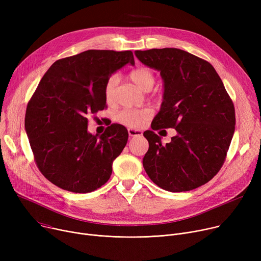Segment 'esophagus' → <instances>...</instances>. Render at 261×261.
Instances as JSON below:
<instances>
[{"label": "esophagus", "instance_id": "34e87169", "mask_svg": "<svg viewBox=\"0 0 261 261\" xmlns=\"http://www.w3.org/2000/svg\"><path fill=\"white\" fill-rule=\"evenodd\" d=\"M128 133L130 136H141L143 135V132H141L140 130H136V129H128Z\"/></svg>", "mask_w": 261, "mask_h": 261}]
</instances>
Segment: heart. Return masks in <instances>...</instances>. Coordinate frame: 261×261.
<instances>
[{"mask_svg": "<svg viewBox=\"0 0 261 261\" xmlns=\"http://www.w3.org/2000/svg\"><path fill=\"white\" fill-rule=\"evenodd\" d=\"M130 80L140 89L149 91L154 83L155 76L147 67H137L129 74ZM118 83V77L112 75L109 77L104 86V98L107 104L111 105L115 102V88ZM153 110L149 107L145 108H127L120 111L116 115V120L130 128L143 127L151 118Z\"/></svg>", "mask_w": 261, "mask_h": 261, "instance_id": "1", "label": "heart"}]
</instances>
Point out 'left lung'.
Segmentation results:
<instances>
[{"mask_svg":"<svg viewBox=\"0 0 261 261\" xmlns=\"http://www.w3.org/2000/svg\"><path fill=\"white\" fill-rule=\"evenodd\" d=\"M163 80V101L152 129L175 128L162 145L148 130L149 150L143 164L150 179L172 193L188 192L215 177L225 161L235 129V110L225 86L209 62L176 48L135 51Z\"/></svg>","mask_w":261,"mask_h":261,"instance_id":"left-lung-1","label":"left lung"}]
</instances>
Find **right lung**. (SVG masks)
I'll return each mask as SVG.
<instances>
[{"label": "right lung", "mask_w": 261, "mask_h": 261, "mask_svg": "<svg viewBox=\"0 0 261 261\" xmlns=\"http://www.w3.org/2000/svg\"><path fill=\"white\" fill-rule=\"evenodd\" d=\"M127 63L134 64L131 51L88 50L59 59L28 103L25 129L35 162L64 191L86 194L104 185L127 144L128 131L120 124L100 136L87 131V116L106 107L107 79Z\"/></svg>", "instance_id": "add662e5"}]
</instances>
